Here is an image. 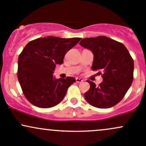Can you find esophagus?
<instances>
[{"label": "esophagus", "instance_id": "esophagus-1", "mask_svg": "<svg viewBox=\"0 0 146 146\" xmlns=\"http://www.w3.org/2000/svg\"><path fill=\"white\" fill-rule=\"evenodd\" d=\"M76 80V82H78V83H80V82H83V80L81 79V78H77Z\"/></svg>", "mask_w": 146, "mask_h": 146}]
</instances>
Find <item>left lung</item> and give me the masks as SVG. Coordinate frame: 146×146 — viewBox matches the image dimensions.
<instances>
[{
    "label": "left lung",
    "mask_w": 146,
    "mask_h": 146,
    "mask_svg": "<svg viewBox=\"0 0 146 146\" xmlns=\"http://www.w3.org/2000/svg\"><path fill=\"white\" fill-rule=\"evenodd\" d=\"M80 45L92 52V69L104 80L98 87L88 81L86 101L96 108L114 106L123 99L134 79V60L129 52L123 44L106 36L83 38Z\"/></svg>",
    "instance_id": "obj_1"
}]
</instances>
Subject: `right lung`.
Returning <instances> with one entry per match:
<instances>
[{
    "instance_id": "right-lung-1",
    "label": "right lung",
    "mask_w": 146,
    "mask_h": 146,
    "mask_svg": "<svg viewBox=\"0 0 146 146\" xmlns=\"http://www.w3.org/2000/svg\"><path fill=\"white\" fill-rule=\"evenodd\" d=\"M80 38H61L47 36L30 41L18 59L17 78L24 96L31 104L42 108L59 104L70 85L73 77H53L56 64H62L65 54Z\"/></svg>"
}]
</instances>
